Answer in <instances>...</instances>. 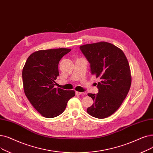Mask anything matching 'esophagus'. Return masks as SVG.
Returning a JSON list of instances; mask_svg holds the SVG:
<instances>
[{"mask_svg":"<svg viewBox=\"0 0 153 153\" xmlns=\"http://www.w3.org/2000/svg\"><path fill=\"white\" fill-rule=\"evenodd\" d=\"M76 94L77 95H84L85 94L84 92H79V91H76Z\"/></svg>","mask_w":153,"mask_h":153,"instance_id":"esophagus-1","label":"esophagus"}]
</instances>
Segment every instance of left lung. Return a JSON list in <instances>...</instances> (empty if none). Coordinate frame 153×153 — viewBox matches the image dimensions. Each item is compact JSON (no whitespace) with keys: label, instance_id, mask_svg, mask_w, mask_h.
<instances>
[{"label":"left lung","instance_id":"left-lung-1","mask_svg":"<svg viewBox=\"0 0 153 153\" xmlns=\"http://www.w3.org/2000/svg\"><path fill=\"white\" fill-rule=\"evenodd\" d=\"M91 64V74L100 79L97 94H88L94 103L88 113L99 119L110 116L119 109L131 85L129 64L123 51L107 42L80 46Z\"/></svg>","mask_w":153,"mask_h":153}]
</instances>
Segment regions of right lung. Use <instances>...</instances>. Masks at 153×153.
<instances>
[{
    "mask_svg": "<svg viewBox=\"0 0 153 153\" xmlns=\"http://www.w3.org/2000/svg\"><path fill=\"white\" fill-rule=\"evenodd\" d=\"M71 51L59 48L33 52L22 69L24 93L36 111L42 116L53 118L64 111L74 91L54 88L61 58Z\"/></svg>",
    "mask_w": 153,
    "mask_h": 153,
    "instance_id": "right-lung-1",
    "label": "right lung"
}]
</instances>
